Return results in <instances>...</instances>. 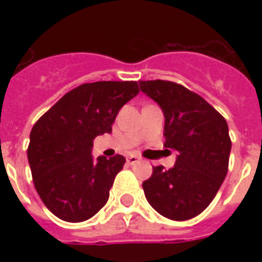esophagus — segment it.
<instances>
[{
	"label": "esophagus",
	"instance_id": "esophagus-1",
	"mask_svg": "<svg viewBox=\"0 0 262 262\" xmlns=\"http://www.w3.org/2000/svg\"><path fill=\"white\" fill-rule=\"evenodd\" d=\"M140 161H142V159L137 157V156H133V154L127 157V163H129V164H136V163H140Z\"/></svg>",
	"mask_w": 262,
	"mask_h": 262
}]
</instances>
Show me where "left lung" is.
<instances>
[{
	"label": "left lung",
	"mask_w": 262,
	"mask_h": 262,
	"mask_svg": "<svg viewBox=\"0 0 262 262\" xmlns=\"http://www.w3.org/2000/svg\"><path fill=\"white\" fill-rule=\"evenodd\" d=\"M142 92L164 114L165 147L174 167H154L143 182L148 203L171 220H188L213 201L229 167L231 142L225 118L202 97L171 81H139Z\"/></svg>",
	"instance_id": "8db88e82"
}]
</instances>
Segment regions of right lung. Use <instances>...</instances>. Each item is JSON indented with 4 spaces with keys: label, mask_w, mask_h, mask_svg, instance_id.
I'll list each match as a JSON object with an SVG mask.
<instances>
[{
    "label": "right lung",
    "mask_w": 262,
    "mask_h": 262,
    "mask_svg": "<svg viewBox=\"0 0 262 262\" xmlns=\"http://www.w3.org/2000/svg\"><path fill=\"white\" fill-rule=\"evenodd\" d=\"M139 94L136 81L82 84L33 125L28 161L39 196L66 222L90 219L108 202L125 157H92L94 139L111 133L120 108Z\"/></svg>",
    "instance_id": "1"
}]
</instances>
